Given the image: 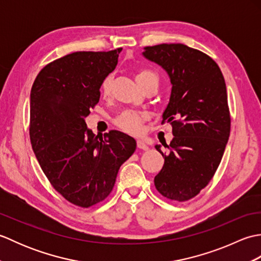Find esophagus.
Wrapping results in <instances>:
<instances>
[{"instance_id": "esophagus-1", "label": "esophagus", "mask_w": 261, "mask_h": 261, "mask_svg": "<svg viewBox=\"0 0 261 261\" xmlns=\"http://www.w3.org/2000/svg\"><path fill=\"white\" fill-rule=\"evenodd\" d=\"M137 147L139 149H142V150H148V149H149L147 142L145 140H141V139L137 140Z\"/></svg>"}]
</instances>
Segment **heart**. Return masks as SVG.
<instances>
[{
  "label": "heart",
  "mask_w": 261,
  "mask_h": 261,
  "mask_svg": "<svg viewBox=\"0 0 261 261\" xmlns=\"http://www.w3.org/2000/svg\"><path fill=\"white\" fill-rule=\"evenodd\" d=\"M138 84H142L145 82L154 81L158 83V76L154 71L150 69H141L138 71L136 76ZM112 87V77H105L101 85V93L104 97H108ZM146 121V115L135 112V111H124L114 119V124L122 131L130 135H139L142 129L143 122Z\"/></svg>",
  "instance_id": "1"
}]
</instances>
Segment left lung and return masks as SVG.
Returning a JSON list of instances; mask_svg holds the SVG:
<instances>
[{"instance_id":"1","label":"left lung","mask_w":261,"mask_h":261,"mask_svg":"<svg viewBox=\"0 0 261 261\" xmlns=\"http://www.w3.org/2000/svg\"><path fill=\"white\" fill-rule=\"evenodd\" d=\"M146 59L162 66L171 83L163 122L173 126L164 167L154 177L163 196L185 202L212 179L229 140L231 119L224 77L214 60L182 43L145 47Z\"/></svg>"}]
</instances>
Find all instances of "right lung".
I'll return each instance as SVG.
<instances>
[{
    "instance_id": "obj_1",
    "label": "right lung",
    "mask_w": 261,
    "mask_h": 261,
    "mask_svg": "<svg viewBox=\"0 0 261 261\" xmlns=\"http://www.w3.org/2000/svg\"><path fill=\"white\" fill-rule=\"evenodd\" d=\"M121 50L66 55L45 66L31 88L33 152L55 190L81 207L109 196L121 165L137 148L134 138L123 132L111 130L99 138L85 122Z\"/></svg>"
}]
</instances>
